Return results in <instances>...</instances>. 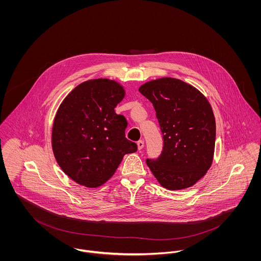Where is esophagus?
<instances>
[{
    "instance_id": "34e87169",
    "label": "esophagus",
    "mask_w": 261,
    "mask_h": 261,
    "mask_svg": "<svg viewBox=\"0 0 261 261\" xmlns=\"http://www.w3.org/2000/svg\"><path fill=\"white\" fill-rule=\"evenodd\" d=\"M137 147H138V150L141 151V150L144 148V141H138V142H137Z\"/></svg>"
}]
</instances>
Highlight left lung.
I'll use <instances>...</instances> for the list:
<instances>
[{
	"label": "left lung",
	"mask_w": 261,
	"mask_h": 261,
	"mask_svg": "<svg viewBox=\"0 0 261 261\" xmlns=\"http://www.w3.org/2000/svg\"><path fill=\"white\" fill-rule=\"evenodd\" d=\"M160 124L164 147L157 160L146 163L161 186L170 191L194 186L211 168L216 119L206 97L185 81L162 77L141 85Z\"/></svg>",
	"instance_id": "8db88e82"
}]
</instances>
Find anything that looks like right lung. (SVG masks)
Listing matches in <instances>:
<instances>
[{
	"label": "right lung",
	"mask_w": 261,
	"mask_h": 261,
	"mask_svg": "<svg viewBox=\"0 0 261 261\" xmlns=\"http://www.w3.org/2000/svg\"><path fill=\"white\" fill-rule=\"evenodd\" d=\"M125 96L117 81H84L63 99L56 114L51 147L61 170L86 188H97L116 172L137 145L125 137L127 121L114 108Z\"/></svg>",
	"instance_id": "add662e5"
}]
</instances>
